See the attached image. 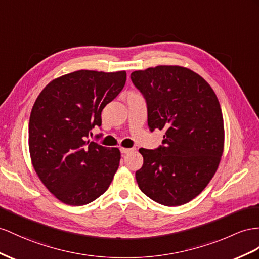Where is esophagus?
<instances>
[{"label": "esophagus", "mask_w": 259, "mask_h": 259, "mask_svg": "<svg viewBox=\"0 0 259 259\" xmlns=\"http://www.w3.org/2000/svg\"><path fill=\"white\" fill-rule=\"evenodd\" d=\"M134 151V149H128V148H120V152L122 154H128L130 152Z\"/></svg>", "instance_id": "1"}]
</instances>
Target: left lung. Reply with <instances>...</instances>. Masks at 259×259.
Masks as SVG:
<instances>
[{"mask_svg": "<svg viewBox=\"0 0 259 259\" xmlns=\"http://www.w3.org/2000/svg\"><path fill=\"white\" fill-rule=\"evenodd\" d=\"M131 79L147 101L150 130L164 131L160 148L139 150V188L163 205L187 203L207 187L223 154V116L215 93L203 77L180 65L135 71Z\"/></svg>", "mask_w": 259, "mask_h": 259, "instance_id": "1", "label": "left lung"}]
</instances>
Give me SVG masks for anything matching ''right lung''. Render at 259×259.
<instances>
[{
	"label": "right lung",
	"instance_id": "right-lung-1",
	"mask_svg": "<svg viewBox=\"0 0 259 259\" xmlns=\"http://www.w3.org/2000/svg\"><path fill=\"white\" fill-rule=\"evenodd\" d=\"M125 71L78 70L46 86L32 106L28 145L39 180L61 202L83 205L108 189L120 162L118 148L89 140L102 110L121 92Z\"/></svg>",
	"mask_w": 259,
	"mask_h": 259
}]
</instances>
